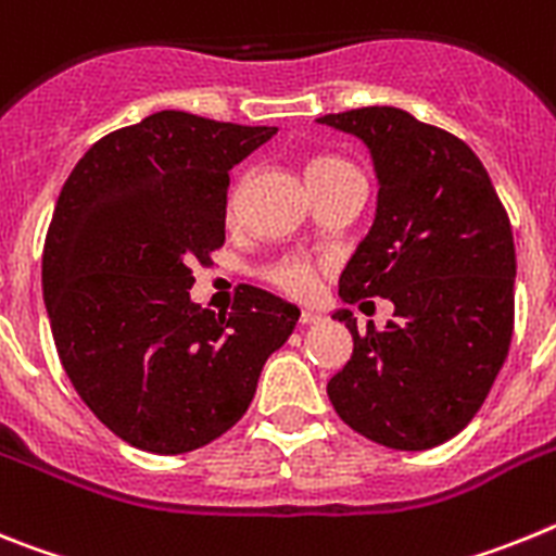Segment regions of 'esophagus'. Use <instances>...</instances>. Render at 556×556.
I'll use <instances>...</instances> for the list:
<instances>
[{"label":"esophagus","instance_id":"1","mask_svg":"<svg viewBox=\"0 0 556 556\" xmlns=\"http://www.w3.org/2000/svg\"><path fill=\"white\" fill-rule=\"evenodd\" d=\"M316 321H321V316H318L316 311H302V313H299V325H316Z\"/></svg>","mask_w":556,"mask_h":556}]
</instances>
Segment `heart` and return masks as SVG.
Masks as SVG:
<instances>
[{
	"instance_id": "obj_1",
	"label": "heart",
	"mask_w": 556,
	"mask_h": 556,
	"mask_svg": "<svg viewBox=\"0 0 556 556\" xmlns=\"http://www.w3.org/2000/svg\"><path fill=\"white\" fill-rule=\"evenodd\" d=\"M307 185L311 190H321V187L338 185V181H350V178H361L358 167L350 164L341 156H313L305 167ZM235 212V206L229 204V215ZM263 279L268 285H274L277 291L288 293L293 299H307L316 291L318 282V263L307 257H299V254H288V257L274 260L271 265H265Z\"/></svg>"
}]
</instances>
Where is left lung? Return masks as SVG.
Returning a JSON list of instances; mask_svg holds the SVG:
<instances>
[{
  "label": "left lung",
  "instance_id": "1",
  "mask_svg": "<svg viewBox=\"0 0 556 556\" xmlns=\"http://www.w3.org/2000/svg\"><path fill=\"white\" fill-rule=\"evenodd\" d=\"M364 139L380 192L369 235L346 263V305L383 296V330L358 332L352 358L327 383L336 414L394 451L456 437L490 394L515 330V240L484 164L453 134L392 105L318 117Z\"/></svg>",
  "mask_w": 556,
  "mask_h": 556
}]
</instances>
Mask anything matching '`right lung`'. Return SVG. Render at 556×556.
Segmentation results:
<instances>
[{"instance_id": "right-lung-1", "label": "right lung", "mask_w": 556, "mask_h": 556, "mask_svg": "<svg viewBox=\"0 0 556 556\" xmlns=\"http://www.w3.org/2000/svg\"><path fill=\"white\" fill-rule=\"evenodd\" d=\"M277 134L156 111L91 144L58 195L41 257L61 366L89 412L139 451L190 453L238 422L299 311L243 288L190 302L192 265L226 240L229 170Z\"/></svg>"}]
</instances>
